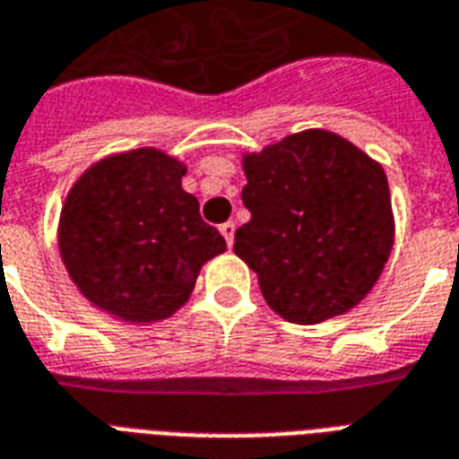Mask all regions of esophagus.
I'll use <instances>...</instances> for the list:
<instances>
[{"label": "esophagus", "instance_id": "1", "mask_svg": "<svg viewBox=\"0 0 459 459\" xmlns=\"http://www.w3.org/2000/svg\"><path fill=\"white\" fill-rule=\"evenodd\" d=\"M219 230H221V236L226 238V245H229V247H233V238H236V223L233 221L221 223V226H219Z\"/></svg>", "mask_w": 459, "mask_h": 459}]
</instances>
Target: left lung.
<instances>
[{"mask_svg":"<svg viewBox=\"0 0 459 459\" xmlns=\"http://www.w3.org/2000/svg\"><path fill=\"white\" fill-rule=\"evenodd\" d=\"M252 219L233 252L266 305L293 324L341 316L367 298L391 255L395 221L384 166L324 128L243 157Z\"/></svg>","mask_w":459,"mask_h":459,"instance_id":"left-lung-1","label":"left lung"}]
</instances>
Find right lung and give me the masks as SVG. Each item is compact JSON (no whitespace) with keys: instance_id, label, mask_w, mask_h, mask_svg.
<instances>
[{"instance_id":"obj_1","label":"right lung","mask_w":459,"mask_h":459,"mask_svg":"<svg viewBox=\"0 0 459 459\" xmlns=\"http://www.w3.org/2000/svg\"><path fill=\"white\" fill-rule=\"evenodd\" d=\"M186 164L157 147L109 154L81 173L59 219L68 276L97 309L128 324L169 319L202 264L226 250L183 190Z\"/></svg>"}]
</instances>
